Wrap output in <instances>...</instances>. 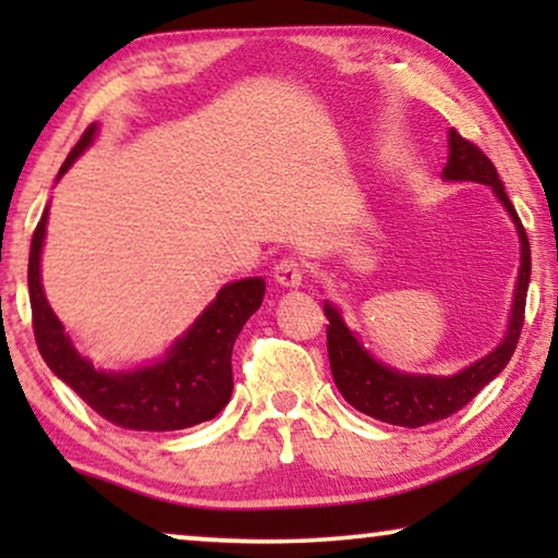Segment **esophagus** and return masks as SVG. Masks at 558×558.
Listing matches in <instances>:
<instances>
[{
	"label": "esophagus",
	"instance_id": "obj_1",
	"mask_svg": "<svg viewBox=\"0 0 558 558\" xmlns=\"http://www.w3.org/2000/svg\"><path fill=\"white\" fill-rule=\"evenodd\" d=\"M274 281L281 287H300L302 279H304V264L300 258L294 256H287V258H279L277 264H274Z\"/></svg>",
	"mask_w": 558,
	"mask_h": 558
}]
</instances>
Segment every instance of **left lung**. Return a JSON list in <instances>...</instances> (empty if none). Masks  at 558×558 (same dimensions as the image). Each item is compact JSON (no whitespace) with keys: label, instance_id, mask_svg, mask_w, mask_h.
<instances>
[{"label":"left lung","instance_id":"1","mask_svg":"<svg viewBox=\"0 0 558 558\" xmlns=\"http://www.w3.org/2000/svg\"><path fill=\"white\" fill-rule=\"evenodd\" d=\"M445 178L490 185L495 195L500 197V203L506 205L510 218L515 220L518 235H521V271H518L515 300L513 310H510V327L506 340L490 355H485L483 361L472 363L470 368L454 373L449 378L409 376V373H399L373 361L361 348V342L353 338L345 323H342L340 312L325 302V317L330 319V325H327V355H330V371L342 399L353 409L363 411V414L378 418V422L409 426V429L441 422V418L452 416L454 411L468 407L508 365L518 345V338H521L525 317V294H529L531 279L529 235H525V228L521 218H518L513 203L508 201L506 187H502L490 157L477 144L464 140L457 129L449 132V162L445 167Z\"/></svg>","mask_w":558,"mask_h":558}]
</instances>
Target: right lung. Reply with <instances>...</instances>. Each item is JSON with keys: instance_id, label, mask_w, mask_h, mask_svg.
<instances>
[{"instance_id": "1", "label": "right lung", "mask_w": 558, "mask_h": 558, "mask_svg": "<svg viewBox=\"0 0 558 558\" xmlns=\"http://www.w3.org/2000/svg\"><path fill=\"white\" fill-rule=\"evenodd\" d=\"M94 134L96 126L90 124L60 167V174L94 142ZM45 223L48 210L43 213L29 243L27 287L35 342L48 368L98 416L121 429L174 432L216 416L231 399L233 342L246 319L262 307L264 279H241L220 289L216 302L197 317L185 338L174 342L165 361L132 373H104L78 355L43 294L40 251Z\"/></svg>"}]
</instances>
